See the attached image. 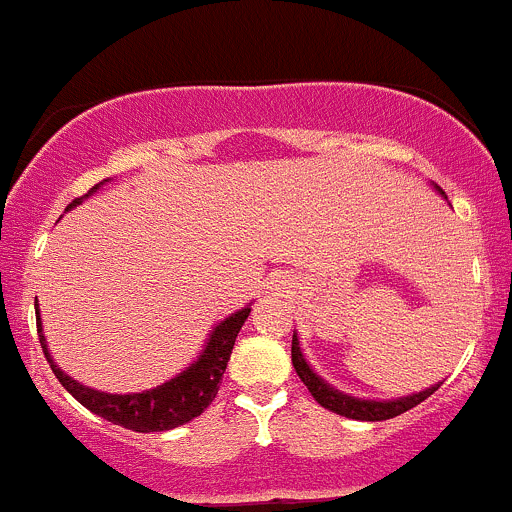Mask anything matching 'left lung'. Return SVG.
I'll return each mask as SVG.
<instances>
[{
    "label": "left lung",
    "mask_w": 512,
    "mask_h": 512,
    "mask_svg": "<svg viewBox=\"0 0 512 512\" xmlns=\"http://www.w3.org/2000/svg\"><path fill=\"white\" fill-rule=\"evenodd\" d=\"M439 193H444V191L439 188ZM292 363H294V370H297V375L301 378V383L309 387V392L314 395V400L319 402L321 407H326V410H331L336 414H343V417H348V419H360V422H383V419L397 417V414L412 410V407H417L419 402L427 400L432 392L439 390V385H434V387H427V390L417 392V395L400 397V400H383V402L360 400V397L343 395V392L333 390L331 385L324 383V380H321L319 375L309 368V363H306L304 355H301V351H299L297 336L292 338Z\"/></svg>",
    "instance_id": "1"
}]
</instances>
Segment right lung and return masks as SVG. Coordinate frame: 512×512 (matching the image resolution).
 <instances>
[{
    "label": "right lung",
    "instance_id": "1",
    "mask_svg": "<svg viewBox=\"0 0 512 512\" xmlns=\"http://www.w3.org/2000/svg\"><path fill=\"white\" fill-rule=\"evenodd\" d=\"M98 188L100 184L90 188V193L98 191ZM90 193H85V196H90ZM85 196L75 198L73 203H68V208L78 206ZM247 316H250V306H247V309H240L238 314L228 316L223 324L215 326L211 338H208L206 351L201 353V358H198L191 368H186L184 373L171 378L169 383L147 392H137V395H107V392L90 390V387L75 383L73 378H68V375L53 363L51 353H48L46 348V338H43L41 333V319H36V328H39L43 355H46L53 375H56L58 383L66 387L80 405L88 407L90 412L100 414L107 422L120 424V427L132 429V432L149 434L181 427V424L196 419L198 414L211 405L215 395H218V387L220 380H223L225 368H228L235 338H238Z\"/></svg>",
    "mask_w": 512,
    "mask_h": 512
}]
</instances>
